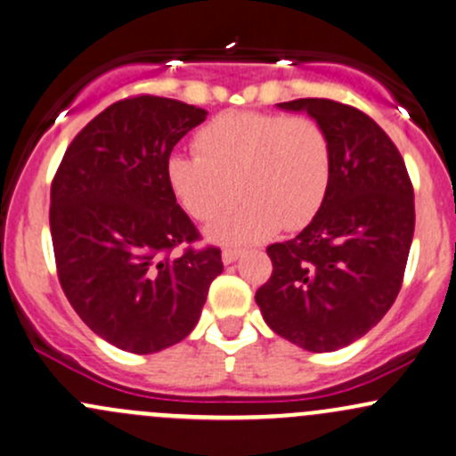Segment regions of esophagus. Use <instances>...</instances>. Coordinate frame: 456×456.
I'll use <instances>...</instances> for the list:
<instances>
[{
  "instance_id": "obj_1",
  "label": "esophagus",
  "mask_w": 456,
  "mask_h": 456,
  "mask_svg": "<svg viewBox=\"0 0 456 456\" xmlns=\"http://www.w3.org/2000/svg\"><path fill=\"white\" fill-rule=\"evenodd\" d=\"M241 254H243L241 249H224V252H222L224 265H232L234 260H239V256H241Z\"/></svg>"
}]
</instances>
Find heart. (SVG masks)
Instances as JSON below:
<instances>
[{
	"label": "heart",
	"mask_w": 456,
	"mask_h": 456,
	"mask_svg": "<svg viewBox=\"0 0 456 456\" xmlns=\"http://www.w3.org/2000/svg\"><path fill=\"white\" fill-rule=\"evenodd\" d=\"M198 155L167 159L172 196L198 222H215L243 198L232 219L207 230L217 243H256L275 230L304 228L323 207L331 148L308 116L226 111L193 137ZM238 189L234 190L233 187Z\"/></svg>",
	"instance_id": "heart-1"
}]
</instances>
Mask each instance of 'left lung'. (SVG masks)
I'll return each instance as SVG.
<instances>
[{
	"label": "left lung",
	"mask_w": 456,
	"mask_h": 456,
	"mask_svg": "<svg viewBox=\"0 0 456 456\" xmlns=\"http://www.w3.org/2000/svg\"><path fill=\"white\" fill-rule=\"evenodd\" d=\"M327 133L331 176L314 219L267 254L271 278L256 290L271 330L312 353L351 345L392 308L405 273L416 211L401 152L364 111L330 99H297Z\"/></svg>",
	"instance_id": "left-lung-1"
}]
</instances>
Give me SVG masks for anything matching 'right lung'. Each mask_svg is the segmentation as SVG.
Segmentation results:
<instances>
[{
    "mask_svg": "<svg viewBox=\"0 0 456 456\" xmlns=\"http://www.w3.org/2000/svg\"><path fill=\"white\" fill-rule=\"evenodd\" d=\"M208 111L163 96L118 101L84 126L51 183V239L66 299L96 336L157 353L196 327L224 271L167 187L172 148Z\"/></svg>",
    "mask_w": 456,
    "mask_h": 456,
    "instance_id": "add662e5",
    "label": "right lung"
}]
</instances>
